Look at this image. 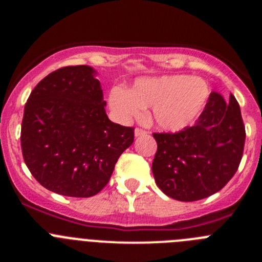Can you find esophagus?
<instances>
[{
	"label": "esophagus",
	"instance_id": "34e87169",
	"mask_svg": "<svg viewBox=\"0 0 262 262\" xmlns=\"http://www.w3.org/2000/svg\"><path fill=\"white\" fill-rule=\"evenodd\" d=\"M148 134V132H146V130H143V129H141V128H137L136 130H134V136L136 137H142V136H147Z\"/></svg>",
	"mask_w": 262,
	"mask_h": 262
}]
</instances>
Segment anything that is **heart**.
<instances>
[{
    "label": "heart",
    "instance_id": "heart-1",
    "mask_svg": "<svg viewBox=\"0 0 262 262\" xmlns=\"http://www.w3.org/2000/svg\"><path fill=\"white\" fill-rule=\"evenodd\" d=\"M210 96L207 81L186 75H167L136 80L132 90L114 86L109 104L123 120L141 119L150 109V119L158 129L181 132L195 123Z\"/></svg>",
    "mask_w": 262,
    "mask_h": 262
}]
</instances>
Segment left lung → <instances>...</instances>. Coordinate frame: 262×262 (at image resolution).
<instances>
[{
	"mask_svg": "<svg viewBox=\"0 0 262 262\" xmlns=\"http://www.w3.org/2000/svg\"><path fill=\"white\" fill-rule=\"evenodd\" d=\"M152 172L167 196L195 202L218 192L238 168L246 132L233 95L212 92L195 125L179 133H155Z\"/></svg>",
	"mask_w": 262,
	"mask_h": 262,
	"instance_id": "1",
	"label": "left lung"
}]
</instances>
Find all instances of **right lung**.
I'll return each instance as SVG.
<instances>
[{"label":"right lung","mask_w":262,"mask_h":262,"mask_svg":"<svg viewBox=\"0 0 262 262\" xmlns=\"http://www.w3.org/2000/svg\"><path fill=\"white\" fill-rule=\"evenodd\" d=\"M96 73L90 66L49 73L31 91L24 110V161L39 184L66 196L101 191L134 141V128L107 118Z\"/></svg>","instance_id":"add662e5"}]
</instances>
